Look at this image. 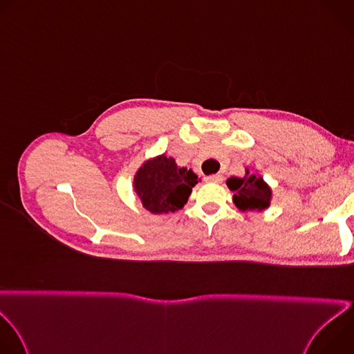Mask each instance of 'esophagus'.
Returning a JSON list of instances; mask_svg holds the SVG:
<instances>
[{
  "mask_svg": "<svg viewBox=\"0 0 354 354\" xmlns=\"http://www.w3.org/2000/svg\"><path fill=\"white\" fill-rule=\"evenodd\" d=\"M221 180H223V175H220V174L210 175L206 178V182H209V183H220Z\"/></svg>",
  "mask_w": 354,
  "mask_h": 354,
  "instance_id": "1",
  "label": "esophagus"
}]
</instances>
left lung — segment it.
Returning a JSON list of instances; mask_svg holds the SVG:
<instances>
[{
	"instance_id": "8db88e82",
	"label": "left lung",
	"mask_w": 354,
	"mask_h": 354,
	"mask_svg": "<svg viewBox=\"0 0 354 354\" xmlns=\"http://www.w3.org/2000/svg\"><path fill=\"white\" fill-rule=\"evenodd\" d=\"M227 186L234 192L232 200L241 212H262L270 206L272 189L261 175L246 169L245 178L231 176Z\"/></svg>"
}]
</instances>
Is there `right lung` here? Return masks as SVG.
Wrapping results in <instances>:
<instances>
[{"mask_svg": "<svg viewBox=\"0 0 354 354\" xmlns=\"http://www.w3.org/2000/svg\"><path fill=\"white\" fill-rule=\"evenodd\" d=\"M197 180L192 169L178 167L172 157L162 154L138 168L133 185L145 210L153 214H168L187 203Z\"/></svg>", "mask_w": 354, "mask_h": 354, "instance_id": "1", "label": "right lung"}]
</instances>
